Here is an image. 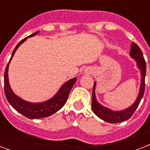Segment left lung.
Listing matches in <instances>:
<instances>
[{
	"label": "left lung",
	"mask_w": 150,
	"mask_h": 150,
	"mask_svg": "<svg viewBox=\"0 0 150 150\" xmlns=\"http://www.w3.org/2000/svg\"><path fill=\"white\" fill-rule=\"evenodd\" d=\"M130 56L134 58L137 64V68L141 71V84H140L139 93L135 103L132 106L128 107L127 109L120 110V111H114L112 110L105 107L99 103L96 100L95 95V89H96V82H94L93 90V100H92V109L94 114L99 117L106 122L108 123H119L121 121H126L132 116L135 113V110L137 109L145 92V77H146V61L142 55V52L139 46L134 42L132 43L130 50Z\"/></svg>",
	"instance_id": "left-lung-1"
}]
</instances>
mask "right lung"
<instances>
[{"instance_id":"1","label":"right lung","mask_w":150,"mask_h":150,"mask_svg":"<svg viewBox=\"0 0 150 150\" xmlns=\"http://www.w3.org/2000/svg\"><path fill=\"white\" fill-rule=\"evenodd\" d=\"M38 33L39 31L32 34L28 37H32V36H35ZM28 37L23 39L22 40H21L19 43H18V45L15 47V48L13 50L10 61L7 64L5 71H4V93H5V96L8 103L12 106L14 109L16 110L18 112H19L20 114H22V115H24L25 117H26L29 119L42 118V117H49L52 114H54V113L58 111L65 104L66 101L68 100L69 93H70L71 89L75 84V82H76L77 79L74 78V79L68 80V82H66L61 87V89H59L58 92L51 99L47 100L45 102L30 103L22 100L18 96H16L11 89L9 82H8V67H9L10 61L12 58V57L14 56L15 51L17 50L18 47L22 43H24L25 41L26 40Z\"/></svg>"}]
</instances>
